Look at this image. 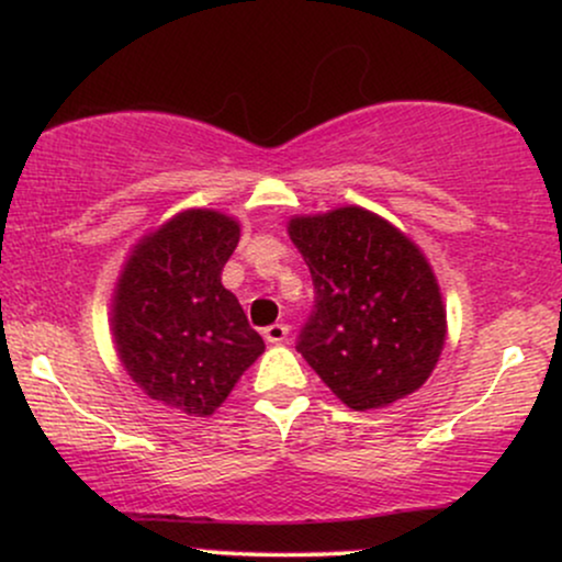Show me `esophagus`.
<instances>
[{
    "instance_id": "34e87169",
    "label": "esophagus",
    "mask_w": 562,
    "mask_h": 562,
    "mask_svg": "<svg viewBox=\"0 0 562 562\" xmlns=\"http://www.w3.org/2000/svg\"><path fill=\"white\" fill-rule=\"evenodd\" d=\"M288 333H290L288 325L277 322V325H269L267 330H263V338H267V344H285Z\"/></svg>"
}]
</instances>
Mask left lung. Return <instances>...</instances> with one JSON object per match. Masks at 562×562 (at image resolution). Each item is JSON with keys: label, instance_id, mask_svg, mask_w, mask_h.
I'll return each instance as SVG.
<instances>
[{"label": "left lung", "instance_id": "8db88e82", "mask_svg": "<svg viewBox=\"0 0 562 562\" xmlns=\"http://www.w3.org/2000/svg\"><path fill=\"white\" fill-rule=\"evenodd\" d=\"M288 235L314 282L299 351L348 409L415 393L447 340V306L420 245L362 205L293 216Z\"/></svg>", "mask_w": 562, "mask_h": 562}]
</instances>
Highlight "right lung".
<instances>
[{
	"label": "right lung",
	"instance_id": "add662e5",
	"mask_svg": "<svg viewBox=\"0 0 562 562\" xmlns=\"http://www.w3.org/2000/svg\"><path fill=\"white\" fill-rule=\"evenodd\" d=\"M240 222L187 209L139 237L113 290L111 333L142 393L190 417H211L263 353L222 269Z\"/></svg>",
	"mask_w": 562,
	"mask_h": 562
}]
</instances>
